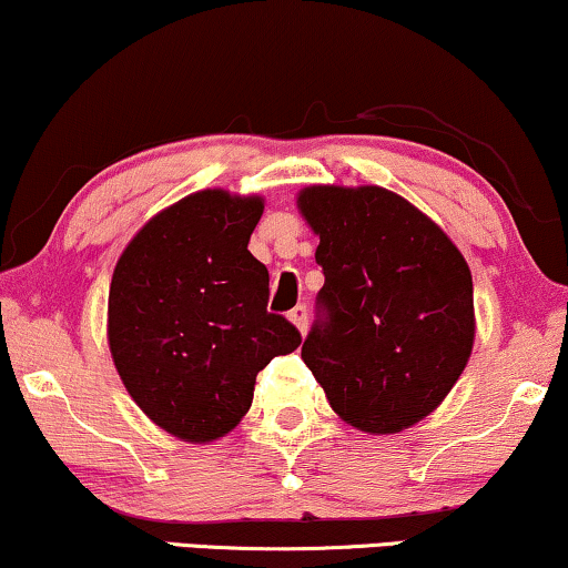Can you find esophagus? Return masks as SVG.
Returning <instances> with one entry per match:
<instances>
[{
    "mask_svg": "<svg viewBox=\"0 0 568 568\" xmlns=\"http://www.w3.org/2000/svg\"><path fill=\"white\" fill-rule=\"evenodd\" d=\"M290 321H292L294 325H297L300 333H305V331H307V307H305V305L294 307L292 313H290Z\"/></svg>",
    "mask_w": 568,
    "mask_h": 568,
    "instance_id": "esophagus-1",
    "label": "esophagus"
}]
</instances>
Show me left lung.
Returning a JSON list of instances; mask_svg holds the SVG:
<instances>
[{"instance_id": "left-lung-1", "label": "left lung", "mask_w": 568, "mask_h": 568, "mask_svg": "<svg viewBox=\"0 0 568 568\" xmlns=\"http://www.w3.org/2000/svg\"><path fill=\"white\" fill-rule=\"evenodd\" d=\"M325 284L302 359L346 424L395 434L453 390L473 348V278L416 206L364 185L300 193Z\"/></svg>"}]
</instances>
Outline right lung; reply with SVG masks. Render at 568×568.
Returning a JSON list of instances; mask_svg holds the SVG:
<instances>
[{
    "label": "right lung",
    "instance_id": "add662e5",
    "mask_svg": "<svg viewBox=\"0 0 568 568\" xmlns=\"http://www.w3.org/2000/svg\"><path fill=\"white\" fill-rule=\"evenodd\" d=\"M261 199L199 191L139 230L115 263L108 341L136 406L185 442L235 429L255 375L302 344L268 313V268L247 251Z\"/></svg>",
    "mask_w": 568,
    "mask_h": 568
}]
</instances>
